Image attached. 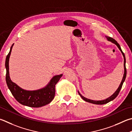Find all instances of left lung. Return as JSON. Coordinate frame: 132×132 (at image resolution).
Instances as JSON below:
<instances>
[{
	"label": "left lung",
	"mask_w": 132,
	"mask_h": 132,
	"mask_svg": "<svg viewBox=\"0 0 132 132\" xmlns=\"http://www.w3.org/2000/svg\"><path fill=\"white\" fill-rule=\"evenodd\" d=\"M106 39H107L108 41L109 42H111V43H114V44H116L118 48H119V50H120L121 53L122 54V55L123 56V59H124V74H123V78H122V80L121 81V82L120 84V85H119V87L118 88V89L116 90V92H115L113 94H112L111 96L109 97L108 98L106 99H104V100H91V99H88V98H86L84 96H83L81 94V93L79 92V91H78V92L79 93V95H80V96L82 97V99L85 100V102H89L90 103H92V104H106L107 103H109L110 102L112 101V100H113L115 98H116L117 96H118V93L119 92V91L121 89V88L122 87V85H123V83L124 82L125 80V78H126V58H125V54L123 52H122L121 50V48L120 47V45L118 44L116 40H115L114 39H112L111 37H108V36H106Z\"/></svg>",
	"instance_id": "left-lung-1"
}]
</instances>
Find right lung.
<instances>
[{"instance_id":"right-lung-1","label":"right lung","mask_w":132,"mask_h":132,"mask_svg":"<svg viewBox=\"0 0 132 132\" xmlns=\"http://www.w3.org/2000/svg\"><path fill=\"white\" fill-rule=\"evenodd\" d=\"M14 44L11 45L9 53L6 56V81L9 89L15 99L21 104L30 107H40L51 103L55 94V85L63 74L56 75L51 78L45 87L34 90H25L11 80L9 74V59Z\"/></svg>"}]
</instances>
